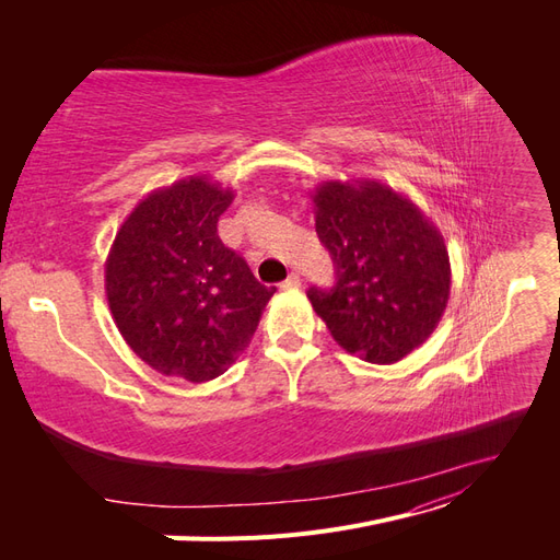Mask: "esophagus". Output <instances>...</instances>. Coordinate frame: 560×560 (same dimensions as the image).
Segmentation results:
<instances>
[{
  "instance_id": "34e87169",
  "label": "esophagus",
  "mask_w": 560,
  "mask_h": 560,
  "mask_svg": "<svg viewBox=\"0 0 560 560\" xmlns=\"http://www.w3.org/2000/svg\"><path fill=\"white\" fill-rule=\"evenodd\" d=\"M282 290H296V287H301V278H299V273H290L287 276V280H282Z\"/></svg>"
}]
</instances>
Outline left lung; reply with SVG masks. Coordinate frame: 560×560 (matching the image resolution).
Returning <instances> with one entry per match:
<instances>
[{"label":"left lung","mask_w":560,"mask_h":560,"mask_svg":"<svg viewBox=\"0 0 560 560\" xmlns=\"http://www.w3.org/2000/svg\"><path fill=\"white\" fill-rule=\"evenodd\" d=\"M315 231L336 284L311 287L313 311L334 341L371 364H395L422 346L451 294L444 235L413 200L376 179L322 182Z\"/></svg>","instance_id":"8db88e82"}]
</instances>
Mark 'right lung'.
<instances>
[{"label":"right lung","mask_w":560,"mask_h":560,"mask_svg":"<svg viewBox=\"0 0 560 560\" xmlns=\"http://www.w3.org/2000/svg\"><path fill=\"white\" fill-rule=\"evenodd\" d=\"M206 175L151 191L118 229L105 264L124 341L163 376L206 383L249 346L276 287L217 235L233 200Z\"/></svg>","instance_id":"1"}]
</instances>
